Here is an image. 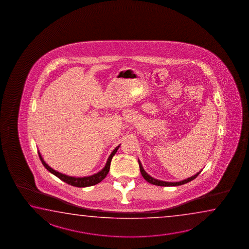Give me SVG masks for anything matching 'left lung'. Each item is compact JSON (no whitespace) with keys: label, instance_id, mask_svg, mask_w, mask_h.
<instances>
[{"label":"left lung","instance_id":"8db88e82","mask_svg":"<svg viewBox=\"0 0 249 249\" xmlns=\"http://www.w3.org/2000/svg\"><path fill=\"white\" fill-rule=\"evenodd\" d=\"M139 168H140V173H141V174H142V176H143V178H144L146 181L149 182L150 184H152V185H155V186H180V185H184V184H186V183H188V182L194 180V178H195L198 177V174L201 173V171H200L199 173H197V174H195V175L193 176V177L188 178H186V179H185V180H182V181H161V180H158V179H155V178H153L151 177L150 175H148L147 173L144 172V170H143V166H142V164H141V163H140V161H139Z\"/></svg>","mask_w":249,"mask_h":249}]
</instances>
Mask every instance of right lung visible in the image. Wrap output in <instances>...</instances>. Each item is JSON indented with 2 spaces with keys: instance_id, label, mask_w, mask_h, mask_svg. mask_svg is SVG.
Listing matches in <instances>:
<instances>
[{
  "instance_id": "obj_1",
  "label": "right lung",
  "mask_w": 249,
  "mask_h": 249,
  "mask_svg": "<svg viewBox=\"0 0 249 249\" xmlns=\"http://www.w3.org/2000/svg\"><path fill=\"white\" fill-rule=\"evenodd\" d=\"M118 148H119V145H118V147L115 148V150H114L112 153L110 154L109 159H108V160H107L106 166H105V168L103 169L102 171H100L99 173H97V174H94L92 176H89V177L85 178L70 177V176H67V175H65V174H62V173H58V172H56L55 170L51 168V167L43 161L42 156H41V154H40L39 152H38V154H39V158H40V160L42 161V164L44 165V167H45L49 172L53 173L56 177L59 178L61 180H63V182L67 183V184L71 185V186H76V187H86V186L97 185V184H98L99 182H101L102 180L107 176V174H108L109 171H110V162H111V160H112V157L115 155V153L118 151Z\"/></svg>"
}]
</instances>
